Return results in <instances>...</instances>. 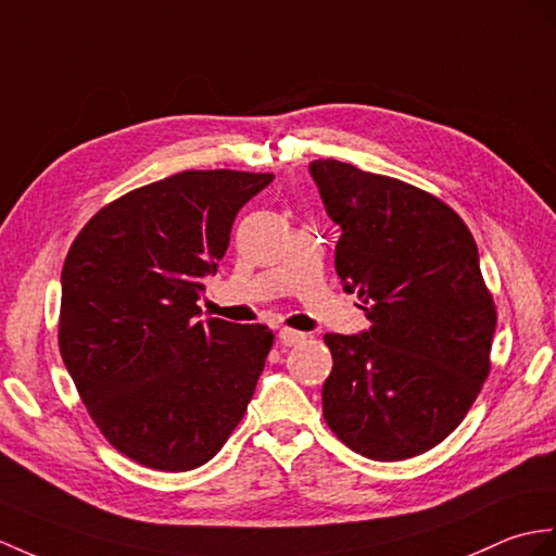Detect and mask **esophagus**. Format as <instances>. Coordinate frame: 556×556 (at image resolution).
<instances>
[{
	"mask_svg": "<svg viewBox=\"0 0 556 556\" xmlns=\"http://www.w3.org/2000/svg\"><path fill=\"white\" fill-rule=\"evenodd\" d=\"M279 341H281V345H295V343L305 341V333H303V331H295V329H289V327H283V329L279 331Z\"/></svg>",
	"mask_w": 556,
	"mask_h": 556,
	"instance_id": "obj_1",
	"label": "esophagus"
}]
</instances>
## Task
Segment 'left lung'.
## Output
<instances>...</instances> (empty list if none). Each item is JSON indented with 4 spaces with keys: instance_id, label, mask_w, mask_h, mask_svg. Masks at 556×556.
<instances>
[{
    "instance_id": "1",
    "label": "left lung",
    "mask_w": 556,
    "mask_h": 556,
    "mask_svg": "<svg viewBox=\"0 0 556 556\" xmlns=\"http://www.w3.org/2000/svg\"><path fill=\"white\" fill-rule=\"evenodd\" d=\"M309 175L341 227L337 275L369 319L363 333L325 337L321 412L363 457H417L457 429L490 371L497 313L479 249L429 191L333 159Z\"/></svg>"
}]
</instances>
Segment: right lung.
Segmentation results:
<instances>
[{"label":"right lung","mask_w":556,"mask_h":556,"mask_svg":"<svg viewBox=\"0 0 556 556\" xmlns=\"http://www.w3.org/2000/svg\"><path fill=\"white\" fill-rule=\"evenodd\" d=\"M275 175L185 170L89 219L61 273L63 365L103 438L149 469L213 459L247 412L275 333L199 319L241 205Z\"/></svg>","instance_id":"obj_1"}]
</instances>
